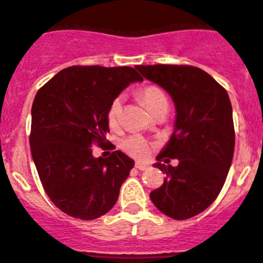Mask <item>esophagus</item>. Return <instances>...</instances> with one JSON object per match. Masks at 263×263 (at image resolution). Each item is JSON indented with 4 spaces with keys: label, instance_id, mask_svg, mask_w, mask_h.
<instances>
[{
    "label": "esophagus",
    "instance_id": "1",
    "mask_svg": "<svg viewBox=\"0 0 263 263\" xmlns=\"http://www.w3.org/2000/svg\"><path fill=\"white\" fill-rule=\"evenodd\" d=\"M135 167H136L137 170H140V171H146V170H149V168H150V165L147 164V163L136 162V163H135Z\"/></svg>",
    "mask_w": 263,
    "mask_h": 263
}]
</instances>
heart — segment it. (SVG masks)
<instances>
[{
	"label": "heart",
	"mask_w": 263,
	"mask_h": 263,
	"mask_svg": "<svg viewBox=\"0 0 263 263\" xmlns=\"http://www.w3.org/2000/svg\"><path fill=\"white\" fill-rule=\"evenodd\" d=\"M140 99L146 106L147 110L150 113H154L158 109L162 106L168 105V101L165 95L160 88L155 87V86H147L140 91ZM121 111H122V98L114 99L110 103L106 113V119H108L109 126L116 127L118 124L119 118H121ZM122 149L129 155L136 158H145L150 152V142L147 141L145 137L140 136V135H132V136L126 137L121 144Z\"/></svg>",
	"instance_id": "obj_1"
}]
</instances>
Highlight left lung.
Returning <instances> with one entry per match:
<instances>
[{
    "label": "left lung",
    "mask_w": 263,
    "mask_h": 263,
    "mask_svg": "<svg viewBox=\"0 0 263 263\" xmlns=\"http://www.w3.org/2000/svg\"><path fill=\"white\" fill-rule=\"evenodd\" d=\"M135 68L164 88L176 108L175 131L154 164L165 173L164 182L150 193V199L168 217L187 220L215 202L228 177L235 146L230 99L199 68L165 64ZM163 157H176L179 164L162 165Z\"/></svg>",
    "instance_id": "left-lung-1"
}]
</instances>
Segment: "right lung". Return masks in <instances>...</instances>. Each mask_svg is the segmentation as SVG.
Returning a JSON list of instances; mask_svg holds the SVG:
<instances>
[{"label": "right lung", "mask_w": 263, "mask_h": 263, "mask_svg": "<svg viewBox=\"0 0 263 263\" xmlns=\"http://www.w3.org/2000/svg\"><path fill=\"white\" fill-rule=\"evenodd\" d=\"M129 67H69L38 90L32 105L30 150L51 202L80 220H95L111 210L134 160L121 150L95 158L103 145L111 101L132 82Z\"/></svg>", "instance_id": "add662e5"}]
</instances>
